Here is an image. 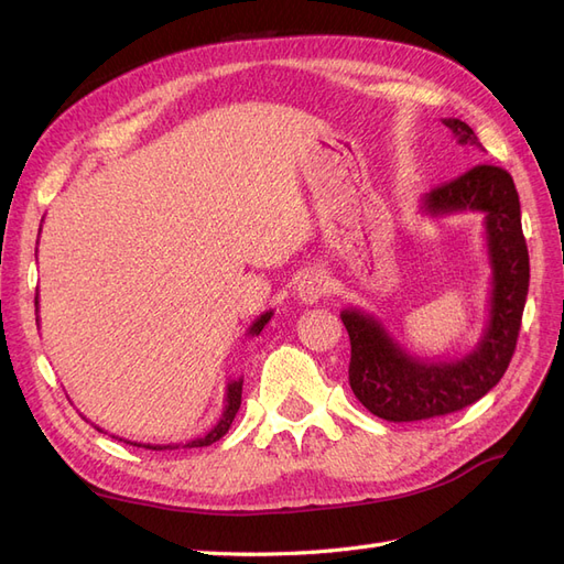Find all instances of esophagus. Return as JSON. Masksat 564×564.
<instances>
[{
	"instance_id": "obj_1",
	"label": "esophagus",
	"mask_w": 564,
	"mask_h": 564,
	"mask_svg": "<svg viewBox=\"0 0 564 564\" xmlns=\"http://www.w3.org/2000/svg\"><path fill=\"white\" fill-rule=\"evenodd\" d=\"M327 292H329V280H327V275H322V272H317V270L305 272L299 282V299L303 303H315Z\"/></svg>"
}]
</instances>
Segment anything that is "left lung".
<instances>
[{
	"instance_id": "1",
	"label": "left lung",
	"mask_w": 564,
	"mask_h": 564,
	"mask_svg": "<svg viewBox=\"0 0 564 564\" xmlns=\"http://www.w3.org/2000/svg\"><path fill=\"white\" fill-rule=\"evenodd\" d=\"M460 145L482 148L475 131L456 117L442 119ZM421 212L433 218L485 214L487 259L491 268L489 319L477 346L456 360H419L409 355L383 322L346 308L340 313L350 336L348 379L355 398L386 421H421L458 412L501 381L516 352L529 289V253L522 235L520 197L513 176L494 164H477L421 197Z\"/></svg>"
}]
</instances>
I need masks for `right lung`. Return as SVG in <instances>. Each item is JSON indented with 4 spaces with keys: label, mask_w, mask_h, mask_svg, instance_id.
<instances>
[{
    "label": "right lung",
    "mask_w": 564,
    "mask_h": 564,
    "mask_svg": "<svg viewBox=\"0 0 564 564\" xmlns=\"http://www.w3.org/2000/svg\"><path fill=\"white\" fill-rule=\"evenodd\" d=\"M42 230V228H40ZM35 308L40 311V296L35 299ZM270 317H272V311H268V313H263L261 317H256L253 319V324L249 327V332H247V336H259L261 332H263V327L265 324L270 322ZM40 319V317H37ZM240 404H242V377L240 379H230L228 381V386H226V406H224V414H220V419L216 421V425L214 429L207 433V435H202V437H195V440H191V442H185V445H141V442H131V440H124L127 445H133V447H145V449H178V447H209V445H214L216 440H220L224 437L226 433H228V429H230V423H232V419H235V414H237V409H240ZM98 429V425H96ZM100 431V429H98ZM115 437V435H112ZM122 440V437H119Z\"/></svg>",
    "instance_id": "1"
}]
</instances>
